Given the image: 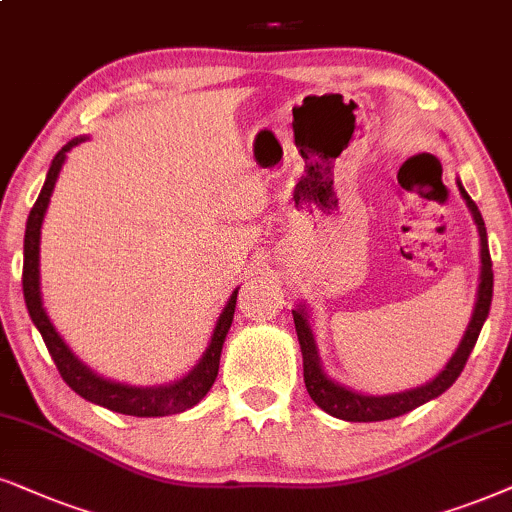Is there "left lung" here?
<instances>
[{"label":"left lung","mask_w":512,"mask_h":512,"mask_svg":"<svg viewBox=\"0 0 512 512\" xmlns=\"http://www.w3.org/2000/svg\"><path fill=\"white\" fill-rule=\"evenodd\" d=\"M458 191L472 212V219H475L477 231H480V257H482V274H480V290H477V302L475 312H472V319L468 323V331H465L461 345H458L456 354L449 359V364L444 366V371L437 375L430 383L413 387V390L397 392V394H385V397H371V394H361L349 390V387L335 383L326 375L321 368L319 352H316V342L312 326H309L307 309H293L295 319V331L297 340H300L302 349V361H304V385H307L309 397L314 399V404L331 413L335 418L349 420V423H373V420H387L404 416L416 409V406L425 404V401L439 397V394L449 390L451 385L456 383V378L461 375L465 361H468L472 347H475L477 338H480V331L489 316L491 307V293H494V271H491V255H489V243H487V229H484V219L477 210L475 200L468 196V191L463 189L461 181H458Z\"/></svg>","instance_id":"8db88e82"}]
</instances>
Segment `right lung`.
<instances>
[{
    "label": "right lung",
    "instance_id": "obj_1",
    "mask_svg": "<svg viewBox=\"0 0 512 512\" xmlns=\"http://www.w3.org/2000/svg\"><path fill=\"white\" fill-rule=\"evenodd\" d=\"M84 141V137L73 139L66 144L61 151L56 153V158L51 160V167L47 172V181H44L40 196H37L35 205H32L28 224H25V241H23V295L25 304H28V314L32 323L37 326V331L42 333L44 345H47L51 359L61 373V378L66 380L70 390H75L82 399L99 404L103 409H111L115 413H125V416H137V418H155V416H170V413H181L191 406H196L205 394L210 392L212 383H215L217 371H219V357H222V345L229 333L231 321H234L236 312V295L226 302L224 312L219 314L215 333L205 354L200 357L196 366L191 368V373H186L184 378L177 383L160 385V387H132L113 383V380L101 378L92 368H87L80 359L70 352V347L63 342L61 335L56 333L54 323L49 321L47 312L42 307V295H40V229L44 222V212L49 208V198L54 193L58 172H61L63 160L70 148Z\"/></svg>",
    "mask_w": 512,
    "mask_h": 512
}]
</instances>
